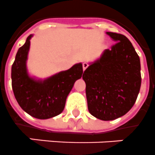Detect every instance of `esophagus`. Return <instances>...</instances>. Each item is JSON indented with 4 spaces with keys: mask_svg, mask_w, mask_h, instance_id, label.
Here are the masks:
<instances>
[{
    "mask_svg": "<svg viewBox=\"0 0 155 155\" xmlns=\"http://www.w3.org/2000/svg\"><path fill=\"white\" fill-rule=\"evenodd\" d=\"M87 67H88V64H87V63H86V62L83 63V70H84V71H85V70H86Z\"/></svg>",
    "mask_w": 155,
    "mask_h": 155,
    "instance_id": "obj_1",
    "label": "esophagus"
}]
</instances>
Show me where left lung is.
<instances>
[{
	"mask_svg": "<svg viewBox=\"0 0 155 155\" xmlns=\"http://www.w3.org/2000/svg\"><path fill=\"white\" fill-rule=\"evenodd\" d=\"M106 33L116 44L89 63L83 80L89 112L110 121L127 114L134 106L141 87V65L139 56L125 36Z\"/></svg>",
	"mask_w": 155,
	"mask_h": 155,
	"instance_id": "8db88e82",
	"label": "left lung"
}]
</instances>
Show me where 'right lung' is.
<instances>
[{"label": "right lung", "mask_w": 155, "mask_h": 155, "mask_svg": "<svg viewBox=\"0 0 155 155\" xmlns=\"http://www.w3.org/2000/svg\"><path fill=\"white\" fill-rule=\"evenodd\" d=\"M32 36V34L28 36L16 55L11 73L12 91L16 101L25 112L36 119H47L64 110L67 97L75 82L82 77L83 65L78 63L68 70L44 80L30 75L27 60Z\"/></svg>", "instance_id": "obj_1"}]
</instances>
